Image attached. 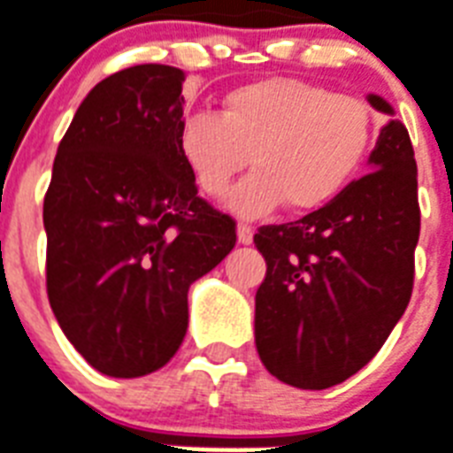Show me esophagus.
<instances>
[{"instance_id": "obj_1", "label": "esophagus", "mask_w": 453, "mask_h": 453, "mask_svg": "<svg viewBox=\"0 0 453 453\" xmlns=\"http://www.w3.org/2000/svg\"><path fill=\"white\" fill-rule=\"evenodd\" d=\"M237 239H239V244H251V242H253V227L237 226Z\"/></svg>"}]
</instances>
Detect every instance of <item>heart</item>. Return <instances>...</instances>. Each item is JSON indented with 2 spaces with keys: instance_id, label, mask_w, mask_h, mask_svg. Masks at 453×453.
I'll return each mask as SVG.
<instances>
[{
  "instance_id": "b5f03b06",
  "label": "heart",
  "mask_w": 453,
  "mask_h": 453,
  "mask_svg": "<svg viewBox=\"0 0 453 453\" xmlns=\"http://www.w3.org/2000/svg\"><path fill=\"white\" fill-rule=\"evenodd\" d=\"M377 134L372 109L321 83L263 79L234 88L223 111H193L179 125V153L209 197H220L251 160L256 165L227 197L244 219L314 211L334 200L365 165Z\"/></svg>"
}]
</instances>
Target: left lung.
<instances>
[{
    "instance_id": "8db88e82",
    "label": "left lung",
    "mask_w": 453,
    "mask_h": 453,
    "mask_svg": "<svg viewBox=\"0 0 453 453\" xmlns=\"http://www.w3.org/2000/svg\"><path fill=\"white\" fill-rule=\"evenodd\" d=\"M377 111L393 116L380 95ZM370 174L326 207L253 237L267 263L256 293V349L279 381L307 391L365 367L405 314L421 211L407 127L391 119L370 153Z\"/></svg>"
}]
</instances>
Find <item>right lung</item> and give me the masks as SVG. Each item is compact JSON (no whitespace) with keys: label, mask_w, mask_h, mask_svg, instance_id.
Segmentation results:
<instances>
[{"label":"right lung","mask_w":453,"mask_h":453,"mask_svg":"<svg viewBox=\"0 0 453 453\" xmlns=\"http://www.w3.org/2000/svg\"><path fill=\"white\" fill-rule=\"evenodd\" d=\"M183 81L167 65L99 81L58 146L43 200L48 303L106 377L167 365L188 330L190 284L237 242L179 153Z\"/></svg>","instance_id":"1"}]
</instances>
